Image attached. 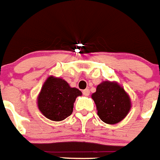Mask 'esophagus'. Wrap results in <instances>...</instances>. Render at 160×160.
Masks as SVG:
<instances>
[{
    "label": "esophagus",
    "instance_id": "1",
    "mask_svg": "<svg viewBox=\"0 0 160 160\" xmlns=\"http://www.w3.org/2000/svg\"><path fill=\"white\" fill-rule=\"evenodd\" d=\"M82 92H83V94H84V96H88L90 94V90L88 89V88H86V89L83 90Z\"/></svg>",
    "mask_w": 160,
    "mask_h": 160
}]
</instances>
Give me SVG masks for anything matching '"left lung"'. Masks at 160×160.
Instances as JSON below:
<instances>
[{"mask_svg": "<svg viewBox=\"0 0 160 160\" xmlns=\"http://www.w3.org/2000/svg\"><path fill=\"white\" fill-rule=\"evenodd\" d=\"M101 121L116 124L127 115L131 107L130 100L122 87L113 82L105 81L97 87L92 95Z\"/></svg>", "mask_w": 160, "mask_h": 160, "instance_id": "left-lung-1", "label": "left lung"}]
</instances>
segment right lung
I'll return each mask as SVG.
<instances>
[{
    "label": "right lung",
    "mask_w": 160,
    "mask_h": 160,
    "mask_svg": "<svg viewBox=\"0 0 160 160\" xmlns=\"http://www.w3.org/2000/svg\"><path fill=\"white\" fill-rule=\"evenodd\" d=\"M81 94L63 79L50 76L38 95V109L50 120L62 121L72 114L76 98Z\"/></svg>",
    "instance_id": "obj_1"
}]
</instances>
